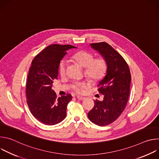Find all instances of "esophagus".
<instances>
[{"mask_svg":"<svg viewBox=\"0 0 159 159\" xmlns=\"http://www.w3.org/2000/svg\"><path fill=\"white\" fill-rule=\"evenodd\" d=\"M77 98L79 100H80V101H82V100L85 99V98H84V97L80 96H77Z\"/></svg>","mask_w":159,"mask_h":159,"instance_id":"esophagus-1","label":"esophagus"}]
</instances>
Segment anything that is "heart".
I'll return each instance as SVG.
<instances>
[{"instance_id":"heart-1","label":"heart","mask_w":159,"mask_h":159,"mask_svg":"<svg viewBox=\"0 0 159 159\" xmlns=\"http://www.w3.org/2000/svg\"><path fill=\"white\" fill-rule=\"evenodd\" d=\"M93 53L86 50H80L72 56V59L79 64L82 67L85 68V75L90 80L98 81L105 75L107 70L106 60L102 58H94ZM67 66V61L62 60L58 66V72L61 76H65ZM86 84L83 82L75 83L72 89L77 93H81L85 87Z\"/></svg>"}]
</instances>
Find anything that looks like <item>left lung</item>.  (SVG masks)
I'll return each instance as SVG.
<instances>
[{
  "label": "left lung",
  "mask_w": 159,
  "mask_h": 159,
  "mask_svg": "<svg viewBox=\"0 0 159 159\" xmlns=\"http://www.w3.org/2000/svg\"><path fill=\"white\" fill-rule=\"evenodd\" d=\"M107 64L106 75L98 84V91L103 101H94V107L88 118L94 124L106 126L114 122L124 111L129 95L131 74L123 57L106 42L90 43Z\"/></svg>",
  "instance_id": "1"
}]
</instances>
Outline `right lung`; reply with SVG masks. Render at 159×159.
<instances>
[{
	"label": "right lung",
	"instance_id": "add662e5",
	"mask_svg": "<svg viewBox=\"0 0 159 159\" xmlns=\"http://www.w3.org/2000/svg\"><path fill=\"white\" fill-rule=\"evenodd\" d=\"M74 48L70 44H51L32 61L26 82L27 103L34 117L44 125L58 124L66 117L72 96L68 94L57 98L52 87L58 77L60 61L68 50Z\"/></svg>",
	"mask_w": 159,
	"mask_h": 159
}]
</instances>
